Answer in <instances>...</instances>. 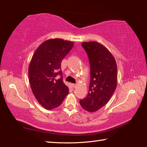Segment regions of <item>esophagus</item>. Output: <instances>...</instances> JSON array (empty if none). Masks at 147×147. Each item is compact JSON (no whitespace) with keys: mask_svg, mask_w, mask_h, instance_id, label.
<instances>
[{"mask_svg":"<svg viewBox=\"0 0 147 147\" xmlns=\"http://www.w3.org/2000/svg\"><path fill=\"white\" fill-rule=\"evenodd\" d=\"M72 86L73 87V88H75V87H76V84H74V83H72L71 84Z\"/></svg>","mask_w":147,"mask_h":147,"instance_id":"esophagus-1","label":"esophagus"}]
</instances>
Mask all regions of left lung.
Here are the masks:
<instances>
[{
    "instance_id": "1",
    "label": "left lung",
    "mask_w": 147,
    "mask_h": 147,
    "mask_svg": "<svg viewBox=\"0 0 147 147\" xmlns=\"http://www.w3.org/2000/svg\"><path fill=\"white\" fill-rule=\"evenodd\" d=\"M90 65L88 93L80 103L85 111L94 112L107 104L116 88L117 64L111 52L96 42H83Z\"/></svg>"
}]
</instances>
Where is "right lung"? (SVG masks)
<instances>
[{"instance_id": "1", "label": "right lung", "mask_w": 147, "mask_h": 147, "mask_svg": "<svg viewBox=\"0 0 147 147\" xmlns=\"http://www.w3.org/2000/svg\"><path fill=\"white\" fill-rule=\"evenodd\" d=\"M74 42L61 38L43 42L32 56L28 68L31 88L37 101L48 110L59 107L68 94V87L62 79L61 62ZM58 74L61 78L56 79Z\"/></svg>"}]
</instances>
